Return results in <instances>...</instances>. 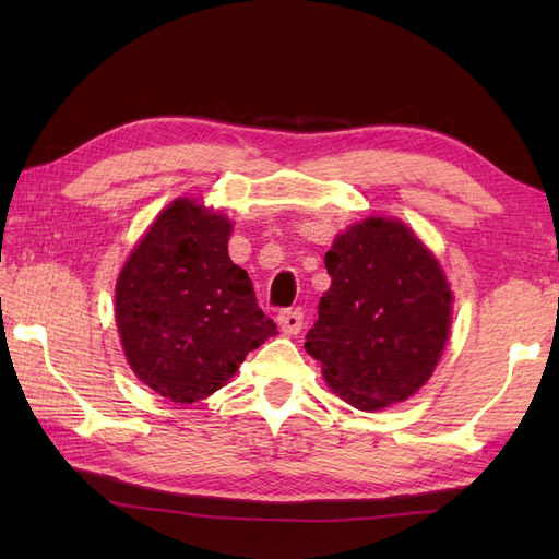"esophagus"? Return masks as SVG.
<instances>
[{
	"label": "esophagus",
	"mask_w": 559,
	"mask_h": 559,
	"mask_svg": "<svg viewBox=\"0 0 559 559\" xmlns=\"http://www.w3.org/2000/svg\"><path fill=\"white\" fill-rule=\"evenodd\" d=\"M278 324H281V329H283V334H288V336L300 334V329H302V312H300V310H283V312L278 314Z\"/></svg>",
	"instance_id": "esophagus-1"
}]
</instances>
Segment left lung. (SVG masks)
<instances>
[{"label":"left lung","instance_id":"8db88e82","mask_svg":"<svg viewBox=\"0 0 559 559\" xmlns=\"http://www.w3.org/2000/svg\"><path fill=\"white\" fill-rule=\"evenodd\" d=\"M331 288L305 350L358 411L413 396L432 377L451 326V290L435 254L396 218H365L324 257Z\"/></svg>","mask_w":559,"mask_h":559}]
</instances>
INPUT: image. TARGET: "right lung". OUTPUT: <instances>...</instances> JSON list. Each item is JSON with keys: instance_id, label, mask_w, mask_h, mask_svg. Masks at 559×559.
I'll return each instance as SVG.
<instances>
[{"instance_id": "add662e5", "label": "right lung", "mask_w": 559, "mask_h": 559, "mask_svg": "<svg viewBox=\"0 0 559 559\" xmlns=\"http://www.w3.org/2000/svg\"><path fill=\"white\" fill-rule=\"evenodd\" d=\"M233 223L194 199H175L129 254L115 288L127 362L175 403L228 384L249 350L276 336L247 271L233 264Z\"/></svg>"}]
</instances>
